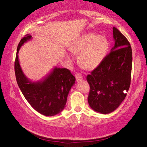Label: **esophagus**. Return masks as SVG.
Masks as SVG:
<instances>
[{"label":"esophagus","mask_w":147,"mask_h":147,"mask_svg":"<svg viewBox=\"0 0 147 147\" xmlns=\"http://www.w3.org/2000/svg\"><path fill=\"white\" fill-rule=\"evenodd\" d=\"M75 77H76V80H77V82H81V81L83 79V77H82V75L79 73L76 74Z\"/></svg>","instance_id":"1"}]
</instances>
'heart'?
Returning <instances> with one entry per match:
<instances>
[{"instance_id": "b5f03b06", "label": "heart", "mask_w": 147, "mask_h": 147, "mask_svg": "<svg viewBox=\"0 0 147 147\" xmlns=\"http://www.w3.org/2000/svg\"><path fill=\"white\" fill-rule=\"evenodd\" d=\"M109 49V43L104 36L95 33L82 35L70 45L72 53L78 55L79 66L86 70H92L104 61ZM67 58L70 59L69 55Z\"/></svg>"}]
</instances>
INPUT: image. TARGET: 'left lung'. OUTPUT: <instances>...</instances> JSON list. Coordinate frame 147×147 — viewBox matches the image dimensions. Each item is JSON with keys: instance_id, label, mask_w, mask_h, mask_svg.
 <instances>
[{"instance_id": "8db88e82", "label": "left lung", "mask_w": 147, "mask_h": 147, "mask_svg": "<svg viewBox=\"0 0 147 147\" xmlns=\"http://www.w3.org/2000/svg\"><path fill=\"white\" fill-rule=\"evenodd\" d=\"M114 46L102 63L87 76L90 89L88 102L102 114L112 113L125 99L131 84L132 50L129 41L113 28Z\"/></svg>"}]
</instances>
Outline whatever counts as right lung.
Listing matches in <instances>:
<instances>
[{
  "mask_svg": "<svg viewBox=\"0 0 147 147\" xmlns=\"http://www.w3.org/2000/svg\"><path fill=\"white\" fill-rule=\"evenodd\" d=\"M31 39V35L27 34L18 45L14 64L16 82L25 98L34 109L43 115L54 116L65 107L69 92L75 83V77L68 69L55 67L41 80H30L23 72L18 54L22 45Z\"/></svg>",
  "mask_w": 147,
  "mask_h": 147,
  "instance_id": "add662e5",
  "label": "right lung"
}]
</instances>
